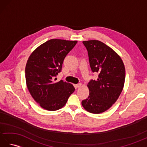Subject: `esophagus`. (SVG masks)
Segmentation results:
<instances>
[{"label": "esophagus", "instance_id": "obj_1", "mask_svg": "<svg viewBox=\"0 0 147 147\" xmlns=\"http://www.w3.org/2000/svg\"><path fill=\"white\" fill-rule=\"evenodd\" d=\"M76 86L78 88H79L81 86H82V83H78L77 85H76Z\"/></svg>", "mask_w": 147, "mask_h": 147}]
</instances>
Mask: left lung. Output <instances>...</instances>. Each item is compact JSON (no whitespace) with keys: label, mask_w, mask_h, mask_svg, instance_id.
<instances>
[{"label":"left lung","mask_w":147,"mask_h":147,"mask_svg":"<svg viewBox=\"0 0 147 147\" xmlns=\"http://www.w3.org/2000/svg\"><path fill=\"white\" fill-rule=\"evenodd\" d=\"M83 43L88 52L91 69L98 77L90 81L89 96L82 104L89 112L100 114L108 110L119 96L125 81V68L117 53L105 43L98 40Z\"/></svg>","instance_id":"left-lung-1"}]
</instances>
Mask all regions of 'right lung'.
Here are the masks:
<instances>
[{"label": "right lung", "mask_w": 147, "mask_h": 147, "mask_svg": "<svg viewBox=\"0 0 147 147\" xmlns=\"http://www.w3.org/2000/svg\"><path fill=\"white\" fill-rule=\"evenodd\" d=\"M77 41L52 39L33 52L27 61L25 78L28 89L42 108L57 111L66 104L75 88L63 80L56 82L65 56Z\"/></svg>", "instance_id": "obj_1"}]
</instances>
